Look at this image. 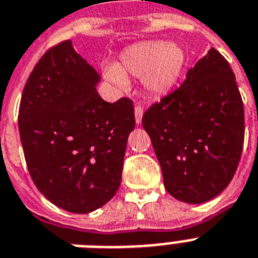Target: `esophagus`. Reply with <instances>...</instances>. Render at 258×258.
Here are the masks:
<instances>
[{
  "label": "esophagus",
  "instance_id": "34e87169",
  "mask_svg": "<svg viewBox=\"0 0 258 258\" xmlns=\"http://www.w3.org/2000/svg\"><path fill=\"white\" fill-rule=\"evenodd\" d=\"M143 112H144V109H143V106L136 105L135 106V120H136V124H140V123H142Z\"/></svg>",
  "mask_w": 258,
  "mask_h": 258
}]
</instances>
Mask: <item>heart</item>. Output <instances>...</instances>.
I'll return each instance as SVG.
<instances>
[{
    "instance_id": "b5f03b06",
    "label": "heart",
    "mask_w": 258,
    "mask_h": 258,
    "mask_svg": "<svg viewBox=\"0 0 258 258\" xmlns=\"http://www.w3.org/2000/svg\"><path fill=\"white\" fill-rule=\"evenodd\" d=\"M185 66V53L168 42H142L125 48L120 62L107 64L103 76L119 88H127L128 77H144V85L155 96H165L174 88Z\"/></svg>"
}]
</instances>
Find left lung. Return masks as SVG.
Instances as JSON below:
<instances>
[{
    "instance_id": "left-lung-1",
    "label": "left lung",
    "mask_w": 258,
    "mask_h": 258,
    "mask_svg": "<svg viewBox=\"0 0 258 258\" xmlns=\"http://www.w3.org/2000/svg\"><path fill=\"white\" fill-rule=\"evenodd\" d=\"M170 196L186 203L215 198L231 182L244 144V106L232 69L211 48L179 88L143 115Z\"/></svg>"
}]
</instances>
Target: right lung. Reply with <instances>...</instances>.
Returning <instances> with one entry per match:
<instances>
[{"label":"right lung","instance_id":"right-lung-1","mask_svg":"<svg viewBox=\"0 0 258 258\" xmlns=\"http://www.w3.org/2000/svg\"><path fill=\"white\" fill-rule=\"evenodd\" d=\"M99 76L64 40L32 69L19 105V135L32 181L69 213L102 207L118 191L134 103L97 93Z\"/></svg>","mask_w":258,"mask_h":258}]
</instances>
